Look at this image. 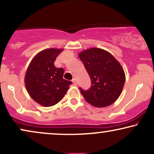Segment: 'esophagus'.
Segmentation results:
<instances>
[{
	"label": "esophagus",
	"mask_w": 154,
	"mask_h": 154,
	"mask_svg": "<svg viewBox=\"0 0 154 154\" xmlns=\"http://www.w3.org/2000/svg\"><path fill=\"white\" fill-rule=\"evenodd\" d=\"M72 82H73V84H74V85H76V86H77V85H78V82H77V79H75V78L72 79Z\"/></svg>",
	"instance_id": "esophagus-1"
}]
</instances>
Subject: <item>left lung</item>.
<instances>
[{
    "mask_svg": "<svg viewBox=\"0 0 154 154\" xmlns=\"http://www.w3.org/2000/svg\"><path fill=\"white\" fill-rule=\"evenodd\" d=\"M91 80L88 90L79 88L89 104L105 107L115 102L122 94L126 76L119 62L110 52L91 48L78 54Z\"/></svg>",
    "mask_w": 154,
    "mask_h": 154,
    "instance_id": "8db88e82",
    "label": "left lung"
}]
</instances>
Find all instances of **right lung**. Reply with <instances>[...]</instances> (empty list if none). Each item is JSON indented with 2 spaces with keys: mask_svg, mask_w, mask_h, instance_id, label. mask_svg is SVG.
<instances>
[{
  "mask_svg": "<svg viewBox=\"0 0 154 154\" xmlns=\"http://www.w3.org/2000/svg\"><path fill=\"white\" fill-rule=\"evenodd\" d=\"M63 49L49 48L31 60L25 75V85L31 98L42 106L57 104L65 97L72 82L63 79L64 69L54 63Z\"/></svg>",
  "mask_w": 154,
  "mask_h": 154,
  "instance_id": "right-lung-1",
  "label": "right lung"
}]
</instances>
